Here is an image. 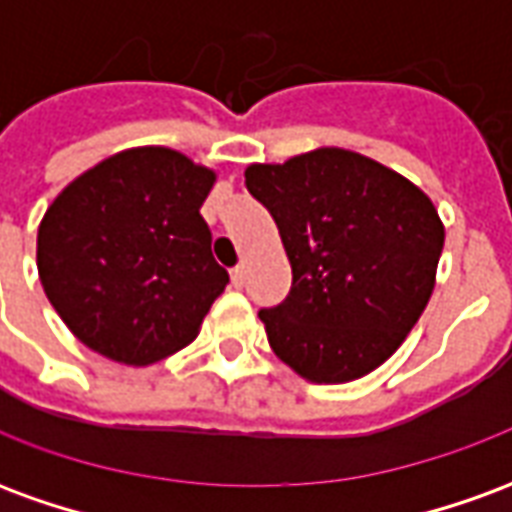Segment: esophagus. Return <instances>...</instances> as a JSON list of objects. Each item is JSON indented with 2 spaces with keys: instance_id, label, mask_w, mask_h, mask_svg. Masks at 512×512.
Wrapping results in <instances>:
<instances>
[{
  "instance_id": "1",
  "label": "esophagus",
  "mask_w": 512,
  "mask_h": 512,
  "mask_svg": "<svg viewBox=\"0 0 512 512\" xmlns=\"http://www.w3.org/2000/svg\"><path fill=\"white\" fill-rule=\"evenodd\" d=\"M230 277H233L235 288H241V285H244V279H246V268L244 266H235L233 271H230Z\"/></svg>"
}]
</instances>
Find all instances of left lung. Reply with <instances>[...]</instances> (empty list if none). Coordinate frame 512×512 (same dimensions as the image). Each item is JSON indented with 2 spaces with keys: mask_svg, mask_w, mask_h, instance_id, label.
I'll list each match as a JSON object with an SVG mask.
<instances>
[{
  "mask_svg": "<svg viewBox=\"0 0 512 512\" xmlns=\"http://www.w3.org/2000/svg\"><path fill=\"white\" fill-rule=\"evenodd\" d=\"M293 268L260 310L274 354L312 384H345L395 354L428 307L444 249L433 202L395 169L343 147L246 167Z\"/></svg>",
  "mask_w": 512,
  "mask_h": 512,
  "instance_id": "8db88e82",
  "label": "left lung"
}]
</instances>
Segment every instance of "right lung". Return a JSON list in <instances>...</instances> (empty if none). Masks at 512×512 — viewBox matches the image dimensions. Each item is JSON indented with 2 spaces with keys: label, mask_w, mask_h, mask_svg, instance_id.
Here are the masks:
<instances>
[{
  "label": "right lung",
  "mask_w": 512,
  "mask_h": 512,
  "mask_svg": "<svg viewBox=\"0 0 512 512\" xmlns=\"http://www.w3.org/2000/svg\"><path fill=\"white\" fill-rule=\"evenodd\" d=\"M216 172L131 147L68 183L38 227V274L65 326L112 362L145 367L197 337L230 282L200 216Z\"/></svg>",
  "instance_id": "1"
}]
</instances>
